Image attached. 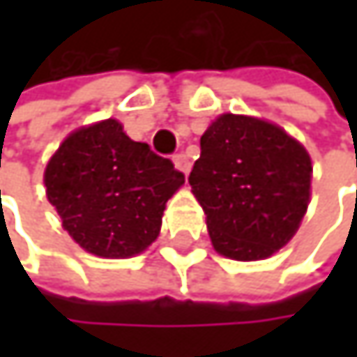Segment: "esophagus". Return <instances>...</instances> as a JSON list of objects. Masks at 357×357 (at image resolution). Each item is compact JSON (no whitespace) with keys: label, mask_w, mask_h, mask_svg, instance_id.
I'll return each mask as SVG.
<instances>
[{"label":"esophagus","mask_w":357,"mask_h":357,"mask_svg":"<svg viewBox=\"0 0 357 357\" xmlns=\"http://www.w3.org/2000/svg\"><path fill=\"white\" fill-rule=\"evenodd\" d=\"M174 163H176V167H178L181 174H185L188 176V172H190V159L183 155V153H179L174 157Z\"/></svg>","instance_id":"obj_1"}]
</instances>
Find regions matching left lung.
I'll list each match as a JSON object with an SVG mask.
<instances>
[{"mask_svg": "<svg viewBox=\"0 0 357 357\" xmlns=\"http://www.w3.org/2000/svg\"><path fill=\"white\" fill-rule=\"evenodd\" d=\"M310 179V155L285 130L223 113L202 134L188 181L215 250L234 260H262L296 236Z\"/></svg>", "mask_w": 357, "mask_h": 357, "instance_id": "8db88e82", "label": "left lung"}]
</instances>
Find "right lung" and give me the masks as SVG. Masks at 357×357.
I'll use <instances>...</instances> for the list:
<instances>
[{"label":"right lung","mask_w":357,"mask_h":357,"mask_svg":"<svg viewBox=\"0 0 357 357\" xmlns=\"http://www.w3.org/2000/svg\"><path fill=\"white\" fill-rule=\"evenodd\" d=\"M183 174L126 136L117 119L72 132L45 169L47 198L63 229L86 252L128 258L149 248Z\"/></svg>","instance_id":"obj_1"}]
</instances>
